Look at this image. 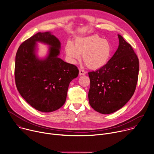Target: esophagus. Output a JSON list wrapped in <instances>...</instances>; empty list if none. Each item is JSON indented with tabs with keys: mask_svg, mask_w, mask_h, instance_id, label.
Here are the masks:
<instances>
[{
	"mask_svg": "<svg viewBox=\"0 0 154 154\" xmlns=\"http://www.w3.org/2000/svg\"><path fill=\"white\" fill-rule=\"evenodd\" d=\"M86 74V71L83 70V69H79V75H85Z\"/></svg>",
	"mask_w": 154,
	"mask_h": 154,
	"instance_id": "34e87169",
	"label": "esophagus"
}]
</instances>
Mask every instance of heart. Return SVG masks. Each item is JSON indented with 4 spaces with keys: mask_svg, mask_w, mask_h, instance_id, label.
Wrapping results in <instances>:
<instances>
[{
    "mask_svg": "<svg viewBox=\"0 0 154 154\" xmlns=\"http://www.w3.org/2000/svg\"><path fill=\"white\" fill-rule=\"evenodd\" d=\"M113 51L111 43L102 37L93 35L79 37L74 42H67L65 53L67 57L73 63L80 59L91 69H97L105 66L109 61Z\"/></svg>",
    "mask_w": 154,
    "mask_h": 154,
    "instance_id": "heart-1",
    "label": "heart"
}]
</instances>
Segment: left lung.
I'll return each mask as SVG.
<instances>
[{
    "mask_svg": "<svg viewBox=\"0 0 154 154\" xmlns=\"http://www.w3.org/2000/svg\"><path fill=\"white\" fill-rule=\"evenodd\" d=\"M119 45L108 63L89 72V103L98 112L113 113L133 95L138 78L139 62L131 45L118 34Z\"/></svg>",
    "mask_w": 154,
    "mask_h": 154,
    "instance_id": "left-lung-1",
    "label": "left lung"
}]
</instances>
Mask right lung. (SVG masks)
<instances>
[{"label": "right lung", "instance_id": "add662e5", "mask_svg": "<svg viewBox=\"0 0 154 154\" xmlns=\"http://www.w3.org/2000/svg\"><path fill=\"white\" fill-rule=\"evenodd\" d=\"M37 41L51 46L44 60L35 55ZM60 47L59 40L51 32H39L23 42L16 55L17 90L28 104L41 112L60 108L65 103L70 82L79 74L76 66L59 58Z\"/></svg>", "mask_w": 154, "mask_h": 154}]
</instances>
